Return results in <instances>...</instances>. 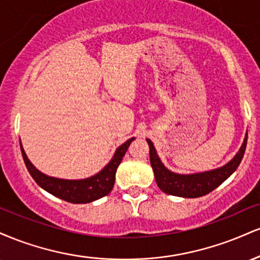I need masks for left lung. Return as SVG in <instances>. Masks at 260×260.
Returning a JSON list of instances; mask_svg holds the SVG:
<instances>
[{
	"label": "left lung",
	"mask_w": 260,
	"mask_h": 260,
	"mask_svg": "<svg viewBox=\"0 0 260 260\" xmlns=\"http://www.w3.org/2000/svg\"><path fill=\"white\" fill-rule=\"evenodd\" d=\"M247 138H248V133H246V136H244L240 150L221 168L187 175L176 174V172H172L171 170L166 168L162 161L160 160L153 142L150 139H147L149 149H150V164L157 187L164 193L182 197V198H198V197L208 194L211 190L219 187L223 181L228 180L230 176L237 170L238 165L243 159L244 151H246Z\"/></svg>",
	"instance_id": "1"
}]
</instances>
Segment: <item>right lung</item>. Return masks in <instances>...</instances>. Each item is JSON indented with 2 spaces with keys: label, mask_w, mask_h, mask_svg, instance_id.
I'll return each mask as SVG.
<instances>
[{
  "label": "right lung",
  "mask_w": 260,
  "mask_h": 260,
  "mask_svg": "<svg viewBox=\"0 0 260 260\" xmlns=\"http://www.w3.org/2000/svg\"><path fill=\"white\" fill-rule=\"evenodd\" d=\"M134 139L136 138L128 139L126 143L116 149L112 159L101 171L83 180H64V178L47 176L44 172L39 171L26 156L22 142L19 143L26 169L39 186L62 201L73 203V204H86V203L98 201L111 192L115 184V176L118 165Z\"/></svg>",
  "instance_id": "add662e5"
}]
</instances>
